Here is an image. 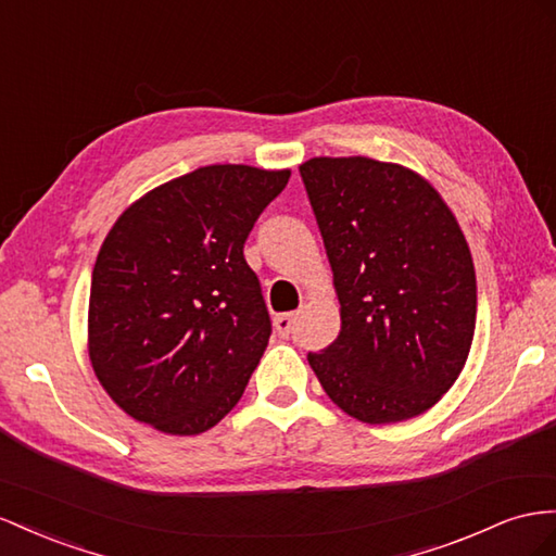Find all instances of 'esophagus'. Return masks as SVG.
Listing matches in <instances>:
<instances>
[{
  "label": "esophagus",
  "instance_id": "1",
  "mask_svg": "<svg viewBox=\"0 0 556 556\" xmlns=\"http://www.w3.org/2000/svg\"><path fill=\"white\" fill-rule=\"evenodd\" d=\"M274 327H276V334L280 339H288L294 329V313H280L274 318Z\"/></svg>",
  "mask_w": 556,
  "mask_h": 556
}]
</instances>
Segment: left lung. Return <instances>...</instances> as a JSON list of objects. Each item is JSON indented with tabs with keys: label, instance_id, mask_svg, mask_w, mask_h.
<instances>
[{
	"label": "left lung",
	"instance_id": "8db88e82",
	"mask_svg": "<svg viewBox=\"0 0 556 556\" xmlns=\"http://www.w3.org/2000/svg\"><path fill=\"white\" fill-rule=\"evenodd\" d=\"M299 173L341 304L339 337L308 353V365L363 424L428 412L458 379L475 337V266L454 213L397 163L318 156Z\"/></svg>",
	"mask_w": 556,
	"mask_h": 556
}]
</instances>
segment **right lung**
<instances>
[{"instance_id":"obj_1","label":"right lung","mask_w":556,"mask_h":556,"mask_svg":"<svg viewBox=\"0 0 556 556\" xmlns=\"http://www.w3.org/2000/svg\"><path fill=\"white\" fill-rule=\"evenodd\" d=\"M290 170L205 166L116 219L88 299V355L108 395L168 434L217 426L271 337L243 245Z\"/></svg>"}]
</instances>
